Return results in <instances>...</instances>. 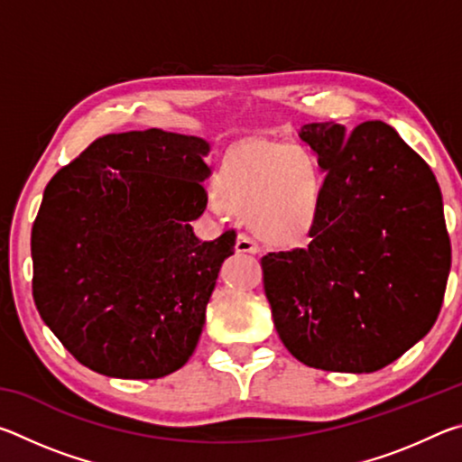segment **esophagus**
Here are the masks:
<instances>
[{"mask_svg":"<svg viewBox=\"0 0 462 462\" xmlns=\"http://www.w3.org/2000/svg\"><path fill=\"white\" fill-rule=\"evenodd\" d=\"M236 250L238 253H250V254H256L261 250L259 246V240H256L253 234L248 232H240L238 234V240H236Z\"/></svg>","mask_w":462,"mask_h":462,"instance_id":"1","label":"esophagus"}]
</instances>
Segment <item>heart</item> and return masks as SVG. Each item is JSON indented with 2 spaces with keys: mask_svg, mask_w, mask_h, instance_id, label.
I'll use <instances>...</instances> for the list:
<instances>
[{
  "mask_svg": "<svg viewBox=\"0 0 462 462\" xmlns=\"http://www.w3.org/2000/svg\"><path fill=\"white\" fill-rule=\"evenodd\" d=\"M222 187L234 206L254 212L256 228L264 236L295 242L306 236L318 217L322 171L303 148L254 143L228 154ZM212 206L224 208L220 195H214Z\"/></svg>",
  "mask_w": 462,
  "mask_h": 462,
  "instance_id": "1",
  "label": "heart"
}]
</instances>
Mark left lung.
I'll return each instance as SVG.
<instances>
[{"mask_svg":"<svg viewBox=\"0 0 462 462\" xmlns=\"http://www.w3.org/2000/svg\"><path fill=\"white\" fill-rule=\"evenodd\" d=\"M326 171L303 248L261 259L285 348L322 371L374 373L424 338L440 314L450 238L432 169L385 122L306 124Z\"/></svg>","mask_w":462,"mask_h":462,"instance_id":"left-lung-1","label":"left lung"}]
</instances>
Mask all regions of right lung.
Returning a JSON list of instances; mask_svg holds the SVG:
<instances>
[{
  "label": "right lung",
  "mask_w": 462,
  "mask_h": 462,
  "mask_svg": "<svg viewBox=\"0 0 462 462\" xmlns=\"http://www.w3.org/2000/svg\"><path fill=\"white\" fill-rule=\"evenodd\" d=\"M209 144L159 128L106 134L59 169L32 226L42 322L88 369L159 379L189 361L236 230L201 242Z\"/></svg>",
  "instance_id": "add662e5"
}]
</instances>
